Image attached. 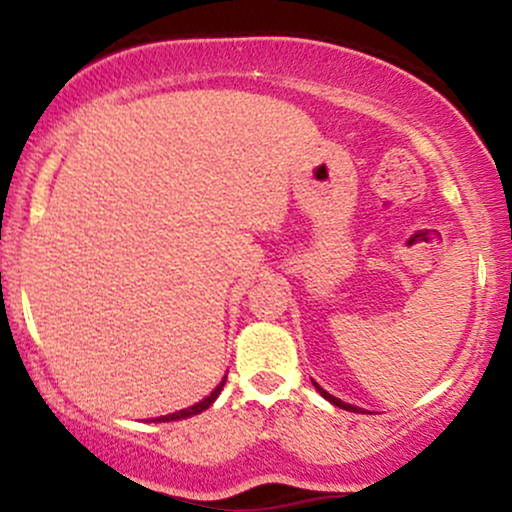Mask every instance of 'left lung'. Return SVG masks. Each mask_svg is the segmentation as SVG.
Masks as SVG:
<instances>
[{
  "instance_id": "left-lung-1",
  "label": "left lung",
  "mask_w": 512,
  "mask_h": 512,
  "mask_svg": "<svg viewBox=\"0 0 512 512\" xmlns=\"http://www.w3.org/2000/svg\"><path fill=\"white\" fill-rule=\"evenodd\" d=\"M315 387H317V392H320V395L327 399V402H332V404H334V407H342V409H349V411H358L356 407H351V404H344V402H342V399L332 397V395H330V392H325V390H322V387H320V385H315Z\"/></svg>"
}]
</instances>
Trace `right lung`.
Segmentation results:
<instances>
[{
	"label": "right lung",
	"mask_w": 512,
	"mask_h": 512,
	"mask_svg": "<svg viewBox=\"0 0 512 512\" xmlns=\"http://www.w3.org/2000/svg\"><path fill=\"white\" fill-rule=\"evenodd\" d=\"M223 383H226V378L221 380V385L216 387L214 392H211L209 397H204L202 402L199 404H195V407H190V409H182V411H175V414H168V416H161V419H156V421H180V419H187V416H195V414H202L204 409H209L211 404H214V399L221 395V390H223Z\"/></svg>",
	"instance_id": "right-lung-1"
}]
</instances>
